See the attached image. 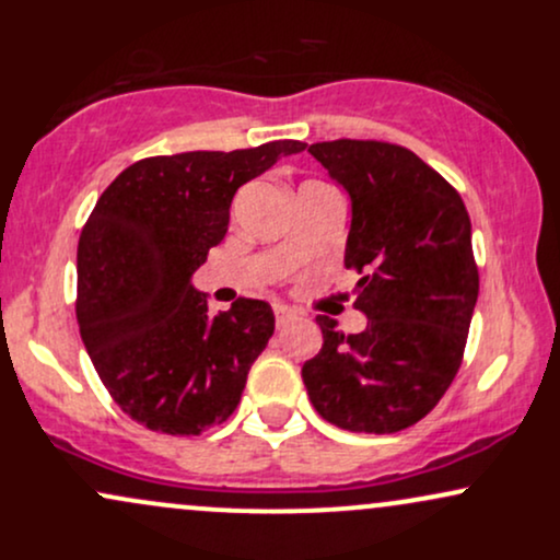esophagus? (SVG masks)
<instances>
[{"mask_svg":"<svg viewBox=\"0 0 560 560\" xmlns=\"http://www.w3.org/2000/svg\"><path fill=\"white\" fill-rule=\"evenodd\" d=\"M273 313H276V326H279V329H287L289 324L298 320V313L287 305H273Z\"/></svg>","mask_w":560,"mask_h":560,"instance_id":"obj_1","label":"esophagus"}]
</instances>
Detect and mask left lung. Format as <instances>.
<instances>
[{"label":"left lung","instance_id":"obj_1","mask_svg":"<svg viewBox=\"0 0 560 560\" xmlns=\"http://www.w3.org/2000/svg\"><path fill=\"white\" fill-rule=\"evenodd\" d=\"M352 199L345 266L361 273L345 334L318 316L324 347L302 365L320 419L347 432L395 434L442 400L479 298L471 218L453 184L400 144L334 139L307 147Z\"/></svg>","mask_w":560,"mask_h":560}]
</instances>
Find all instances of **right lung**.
<instances>
[{"label":"right lung","instance_id":"add662e5","mask_svg":"<svg viewBox=\"0 0 560 560\" xmlns=\"http://www.w3.org/2000/svg\"><path fill=\"white\" fill-rule=\"evenodd\" d=\"M305 147L144 158L96 199L79 240L75 318L102 384L141 427L202 434L240 405L273 311L240 298L213 316L189 276L226 236L236 189Z\"/></svg>","mask_w":560,"mask_h":560}]
</instances>
